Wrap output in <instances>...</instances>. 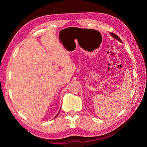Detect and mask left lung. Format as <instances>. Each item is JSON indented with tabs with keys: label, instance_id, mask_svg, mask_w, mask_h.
Listing matches in <instances>:
<instances>
[{
	"label": "left lung",
	"instance_id": "8db88e82",
	"mask_svg": "<svg viewBox=\"0 0 147 147\" xmlns=\"http://www.w3.org/2000/svg\"><path fill=\"white\" fill-rule=\"evenodd\" d=\"M111 35L112 36V37H114V38H115V39H117V40H118L119 41H120L121 42H122V41H121V40L120 39V38L117 35H115V33H111Z\"/></svg>",
	"mask_w": 147,
	"mask_h": 147
}]
</instances>
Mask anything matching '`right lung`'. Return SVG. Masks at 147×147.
I'll return each mask as SVG.
<instances>
[{
    "label": "right lung",
    "mask_w": 147,
    "mask_h": 147,
    "mask_svg": "<svg viewBox=\"0 0 147 147\" xmlns=\"http://www.w3.org/2000/svg\"><path fill=\"white\" fill-rule=\"evenodd\" d=\"M58 114H57V115H56V117H57V115H58Z\"/></svg>",
    "instance_id": "obj_1"
}]
</instances>
